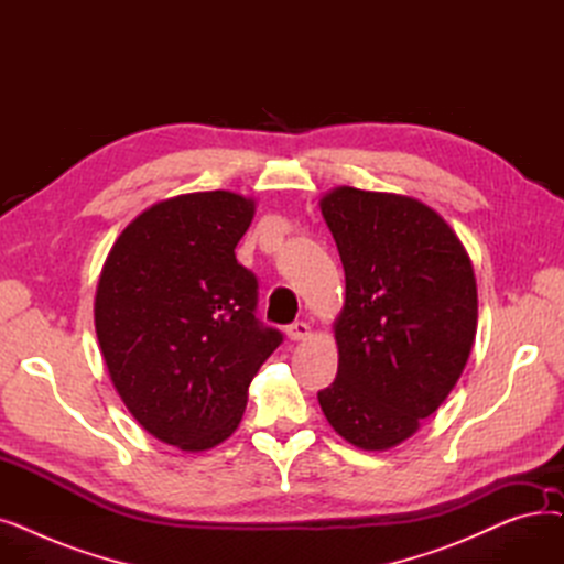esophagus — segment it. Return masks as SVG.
I'll return each mask as SVG.
<instances>
[{"mask_svg":"<svg viewBox=\"0 0 564 564\" xmlns=\"http://www.w3.org/2000/svg\"><path fill=\"white\" fill-rule=\"evenodd\" d=\"M285 334L292 343H300V340H306L311 336V327L306 322H292L290 327L285 329Z\"/></svg>","mask_w":564,"mask_h":564,"instance_id":"obj_1","label":"esophagus"}]
</instances>
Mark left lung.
<instances>
[{"instance_id": "1", "label": "left lung", "mask_w": 564, "mask_h": 564, "mask_svg": "<svg viewBox=\"0 0 564 564\" xmlns=\"http://www.w3.org/2000/svg\"><path fill=\"white\" fill-rule=\"evenodd\" d=\"M345 270L334 322L338 375L317 393L329 425L361 451L419 432L464 372L478 332L470 258L419 198L336 187L319 198Z\"/></svg>"}]
</instances>
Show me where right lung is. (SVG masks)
Returning <instances> with one entry per match:
<instances>
[{
    "instance_id": "obj_1",
    "label": "right lung",
    "mask_w": 564,
    "mask_h": 564,
    "mask_svg": "<svg viewBox=\"0 0 564 564\" xmlns=\"http://www.w3.org/2000/svg\"><path fill=\"white\" fill-rule=\"evenodd\" d=\"M256 200L194 192L134 217L102 264L96 336L134 421L185 453L219 446L242 421L249 383L281 345L253 311L258 281L235 258Z\"/></svg>"
}]
</instances>
